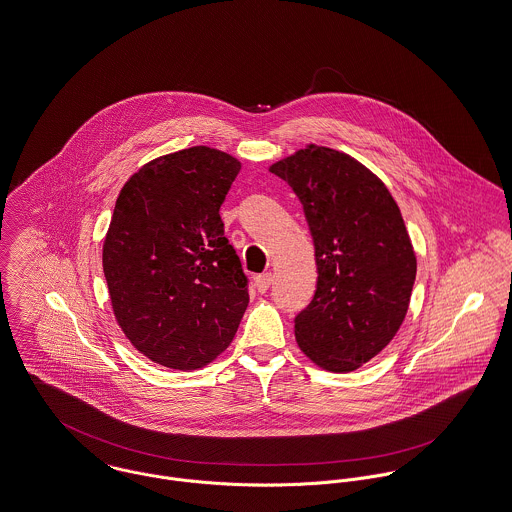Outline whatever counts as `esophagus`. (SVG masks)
<instances>
[{"label":"esophagus","instance_id":"esophagus-1","mask_svg":"<svg viewBox=\"0 0 512 512\" xmlns=\"http://www.w3.org/2000/svg\"><path fill=\"white\" fill-rule=\"evenodd\" d=\"M271 284H273V275H271V273L255 276V286H257L259 292H267Z\"/></svg>","mask_w":512,"mask_h":512}]
</instances>
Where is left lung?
<instances>
[{
    "instance_id": "8db88e82",
    "label": "left lung",
    "mask_w": 512,
    "mask_h": 512,
    "mask_svg": "<svg viewBox=\"0 0 512 512\" xmlns=\"http://www.w3.org/2000/svg\"><path fill=\"white\" fill-rule=\"evenodd\" d=\"M304 206L317 290L296 317L300 351L345 374L382 353L411 302L417 255L384 181L353 156L308 144L269 167Z\"/></svg>"
}]
</instances>
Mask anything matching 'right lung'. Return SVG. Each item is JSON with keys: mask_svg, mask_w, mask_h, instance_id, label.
Segmentation results:
<instances>
[{"mask_svg": "<svg viewBox=\"0 0 512 512\" xmlns=\"http://www.w3.org/2000/svg\"><path fill=\"white\" fill-rule=\"evenodd\" d=\"M239 159L193 146L144 163L120 189L103 273L122 333L173 370L224 353L247 310V278L224 237L220 206Z\"/></svg>", "mask_w": 512, "mask_h": 512, "instance_id": "1", "label": "right lung"}]
</instances>
